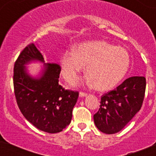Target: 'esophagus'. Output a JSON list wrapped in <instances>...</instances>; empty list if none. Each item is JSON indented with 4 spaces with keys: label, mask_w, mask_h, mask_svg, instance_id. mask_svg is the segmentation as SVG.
I'll use <instances>...</instances> for the list:
<instances>
[{
    "label": "esophagus",
    "mask_w": 156,
    "mask_h": 156,
    "mask_svg": "<svg viewBox=\"0 0 156 156\" xmlns=\"http://www.w3.org/2000/svg\"><path fill=\"white\" fill-rule=\"evenodd\" d=\"M87 94L85 93V92H83V91L80 92V97H85V96H87Z\"/></svg>",
    "instance_id": "esophagus-1"
}]
</instances>
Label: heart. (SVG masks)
Instances as JSON below:
<instances>
[{
	"label": "heart",
	"instance_id": "heart-1",
	"mask_svg": "<svg viewBox=\"0 0 156 156\" xmlns=\"http://www.w3.org/2000/svg\"><path fill=\"white\" fill-rule=\"evenodd\" d=\"M85 65L87 84L94 85L99 90H107L114 87L126 73L129 56L125 48L104 41L82 43L62 56V71L66 80L76 79Z\"/></svg>",
	"mask_w": 156,
	"mask_h": 156
}]
</instances>
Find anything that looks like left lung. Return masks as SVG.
<instances>
[{
	"label": "left lung",
	"instance_id": "8db88e82",
	"mask_svg": "<svg viewBox=\"0 0 156 156\" xmlns=\"http://www.w3.org/2000/svg\"><path fill=\"white\" fill-rule=\"evenodd\" d=\"M145 88L144 76H131L103 94L99 110L94 115L98 129L108 134L120 131L141 108Z\"/></svg>",
	"mask_w": 156,
	"mask_h": 156
}]
</instances>
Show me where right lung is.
Segmentation results:
<instances>
[{
	"label": "right lung",
	"mask_w": 156,
	"mask_h": 156,
	"mask_svg": "<svg viewBox=\"0 0 156 156\" xmlns=\"http://www.w3.org/2000/svg\"><path fill=\"white\" fill-rule=\"evenodd\" d=\"M44 62V57L31 43L22 51L14 66V91L19 109L37 129L50 133L61 132L71 122L79 92L66 90L58 83L61 67L46 63L41 77L33 78L26 65L32 61Z\"/></svg>",
	"instance_id": "right-lung-1"
}]
</instances>
